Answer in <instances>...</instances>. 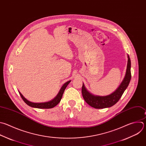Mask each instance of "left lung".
Instances as JSON below:
<instances>
[{
    "label": "left lung",
    "mask_w": 146,
    "mask_h": 146,
    "mask_svg": "<svg viewBox=\"0 0 146 146\" xmlns=\"http://www.w3.org/2000/svg\"><path fill=\"white\" fill-rule=\"evenodd\" d=\"M127 57L128 62L125 77L119 86L112 93L103 96L94 95L86 89L83 83L82 94L84 99L88 104L96 109H102L114 106L120 100L124 92L128 87L131 78V60L128 55H127Z\"/></svg>",
    "instance_id": "left-lung-1"
}]
</instances>
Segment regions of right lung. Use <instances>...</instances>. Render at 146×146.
Returning <instances> with one entry per match:
<instances>
[{"label":"right lung","instance_id":"add662e5","mask_svg":"<svg viewBox=\"0 0 146 146\" xmlns=\"http://www.w3.org/2000/svg\"><path fill=\"white\" fill-rule=\"evenodd\" d=\"M70 81H71L69 80V81H67L66 82H65L62 85V86L60 89L58 93L57 94V95L55 97V98L53 99H52V100H50L49 102H44V103H33V102H31L29 101L28 100H27L19 91H18V92H19V94L21 96L22 99L25 102V103L26 104H27L28 106H29L30 107H33V108H39V109H49V108H52L54 107L55 106H56L60 102V101L62 99L63 93L65 91V89H66L68 85L70 82Z\"/></svg>","mask_w":146,"mask_h":146}]
</instances>
